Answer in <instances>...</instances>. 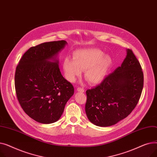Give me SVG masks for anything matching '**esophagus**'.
I'll return each mask as SVG.
<instances>
[{
    "label": "esophagus",
    "instance_id": "1",
    "mask_svg": "<svg viewBox=\"0 0 157 157\" xmlns=\"http://www.w3.org/2000/svg\"><path fill=\"white\" fill-rule=\"evenodd\" d=\"M77 91H78V92H82V93H83V92H85V90H84L83 88H82L78 87V88H77Z\"/></svg>",
    "mask_w": 157,
    "mask_h": 157
}]
</instances>
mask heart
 <instances>
[{
	"mask_svg": "<svg viewBox=\"0 0 157 157\" xmlns=\"http://www.w3.org/2000/svg\"><path fill=\"white\" fill-rule=\"evenodd\" d=\"M112 65V60L99 49L78 50L73 53V59L66 57L63 61L65 78L74 82L85 71V78L89 83L97 85L102 82Z\"/></svg>",
	"mask_w": 157,
	"mask_h": 157,
	"instance_id": "b5f03b06",
	"label": "heart"
}]
</instances>
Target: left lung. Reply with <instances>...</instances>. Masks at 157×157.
Segmentation results:
<instances>
[{
	"instance_id": "obj_1",
	"label": "left lung",
	"mask_w": 157,
	"mask_h": 157,
	"mask_svg": "<svg viewBox=\"0 0 157 157\" xmlns=\"http://www.w3.org/2000/svg\"><path fill=\"white\" fill-rule=\"evenodd\" d=\"M144 84L141 66L130 49L120 67L101 84L87 90L85 111L88 120L98 127H109L125 118L134 110Z\"/></svg>"
}]
</instances>
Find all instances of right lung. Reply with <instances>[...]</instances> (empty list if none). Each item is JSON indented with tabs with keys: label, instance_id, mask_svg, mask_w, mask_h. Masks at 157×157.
<instances>
[{
	"label": "right lung",
	"instance_id": "add662e5",
	"mask_svg": "<svg viewBox=\"0 0 157 157\" xmlns=\"http://www.w3.org/2000/svg\"><path fill=\"white\" fill-rule=\"evenodd\" d=\"M67 44L62 40L31 47L16 67L14 85L18 102L25 113L39 123L59 120L74 94V87L62 76L57 59Z\"/></svg>",
	"mask_w": 157,
	"mask_h": 157
}]
</instances>
